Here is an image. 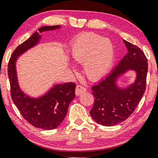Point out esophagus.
Segmentation results:
<instances>
[{"instance_id":"1","label":"esophagus","mask_w":158,"mask_h":158,"mask_svg":"<svg viewBox=\"0 0 158 158\" xmlns=\"http://www.w3.org/2000/svg\"><path fill=\"white\" fill-rule=\"evenodd\" d=\"M86 91V88L84 87V86L81 85H78L76 86V89H75V94L77 95V96H79V95H81V94H83V93L85 92Z\"/></svg>"}]
</instances>
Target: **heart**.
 I'll list each match as a JSON object with an SVG mask.
<instances>
[{
    "mask_svg": "<svg viewBox=\"0 0 158 158\" xmlns=\"http://www.w3.org/2000/svg\"><path fill=\"white\" fill-rule=\"evenodd\" d=\"M70 56L75 62L83 64L84 73L88 79L96 81L109 71L115 57V47L109 39L85 33L73 42Z\"/></svg>",
    "mask_w": 158,
    "mask_h": 158,
    "instance_id": "b5f03b06",
    "label": "heart"
}]
</instances>
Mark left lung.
I'll use <instances>...</instances> for the list:
<instances>
[{"mask_svg": "<svg viewBox=\"0 0 158 158\" xmlns=\"http://www.w3.org/2000/svg\"><path fill=\"white\" fill-rule=\"evenodd\" d=\"M123 41L128 53L107 76L91 88L94 103L90 116L97 123L106 127L114 126L128 118L145 91L148 59L137 46ZM129 69L137 73L135 82L127 89L118 88L116 79Z\"/></svg>", "mask_w": 158, "mask_h": 158, "instance_id": "obj_1", "label": "left lung"}]
</instances>
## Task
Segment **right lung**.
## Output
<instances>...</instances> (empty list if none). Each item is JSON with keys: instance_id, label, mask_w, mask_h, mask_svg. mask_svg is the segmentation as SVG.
<instances>
[{"instance_id": "1", "label": "right lung", "mask_w": 158, "mask_h": 158, "mask_svg": "<svg viewBox=\"0 0 158 158\" xmlns=\"http://www.w3.org/2000/svg\"><path fill=\"white\" fill-rule=\"evenodd\" d=\"M60 27H43L16 47L8 64V75L10 86V96L14 104L23 118L32 126L42 129L57 128L64 120L70 103L75 96V83L70 82L55 85L44 96L31 98L23 94L19 86L16 76V60L21 54L37 44L40 34L58 29Z\"/></svg>"}]
</instances>
